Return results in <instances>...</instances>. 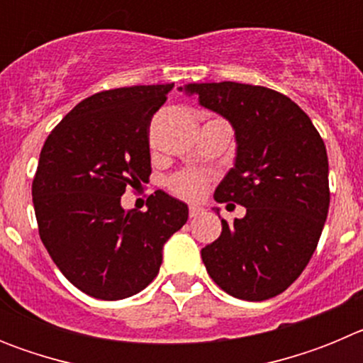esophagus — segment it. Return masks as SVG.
I'll return each mask as SVG.
<instances>
[{"mask_svg":"<svg viewBox=\"0 0 363 363\" xmlns=\"http://www.w3.org/2000/svg\"><path fill=\"white\" fill-rule=\"evenodd\" d=\"M201 213H203V209H201V207H198V205H191V207H189V216L191 218L200 216Z\"/></svg>","mask_w":363,"mask_h":363,"instance_id":"1","label":"esophagus"}]
</instances>
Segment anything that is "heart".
Returning <instances> with one entry per match:
<instances>
[{"instance_id": "heart-1", "label": "heart", "mask_w": 363, "mask_h": 363, "mask_svg": "<svg viewBox=\"0 0 363 363\" xmlns=\"http://www.w3.org/2000/svg\"><path fill=\"white\" fill-rule=\"evenodd\" d=\"M171 191L185 200H198L207 187V178L200 172H179L171 179Z\"/></svg>"}]
</instances>
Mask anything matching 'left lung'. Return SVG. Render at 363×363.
Listing matches in <instances>:
<instances>
[{
	"label": "left lung",
	"mask_w": 363,
	"mask_h": 363,
	"mask_svg": "<svg viewBox=\"0 0 363 363\" xmlns=\"http://www.w3.org/2000/svg\"><path fill=\"white\" fill-rule=\"evenodd\" d=\"M179 91L233 125L236 158L214 200L247 209L230 225L221 220L220 238L201 249V259L227 294L269 300L300 277L318 245L329 211L323 140L293 99L267 86L189 83Z\"/></svg>",
	"instance_id": "left-lung-1"
}]
</instances>
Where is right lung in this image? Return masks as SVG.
<instances>
[{"label": "right lung", "instance_id": "right-lung-1", "mask_svg": "<svg viewBox=\"0 0 363 363\" xmlns=\"http://www.w3.org/2000/svg\"><path fill=\"white\" fill-rule=\"evenodd\" d=\"M174 83L121 86L83 99L41 149L32 201L45 249L67 280L98 300L145 289L163 245L185 225L184 201L156 191L147 211H125L121 194L150 176L149 127Z\"/></svg>", "mask_w": 363, "mask_h": 363}]
</instances>
